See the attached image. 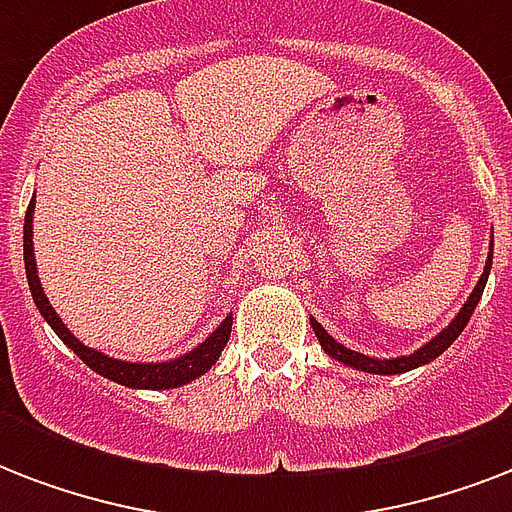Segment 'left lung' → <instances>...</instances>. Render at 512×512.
<instances>
[{
    "mask_svg": "<svg viewBox=\"0 0 512 512\" xmlns=\"http://www.w3.org/2000/svg\"><path fill=\"white\" fill-rule=\"evenodd\" d=\"M492 247H494V244H492ZM489 271H492V252H489V257H486L484 273H481V279H478L476 289L470 292L468 303L462 305V311L454 316V321L449 324V327L441 329V332H438L433 340L425 342L422 348L414 350L412 356H401V358L364 356V353H356V350L345 348L342 342H337L335 337L329 335L327 329L321 327L316 319H311V327H313V332H316V337H319L321 348L327 350L329 356L335 358V361H340V364H348V366H353V369H361V372H369V374H404V372H409V369H417V366L430 364L433 358L441 356V353H444V350L449 348V345H452V342L462 335V329L468 327L470 316H473L478 300H481V295H484V287H486V279H489Z\"/></svg>",
    "mask_w": 512,
    "mask_h": 512,
    "instance_id": "obj_1",
    "label": "left lung"
}]
</instances>
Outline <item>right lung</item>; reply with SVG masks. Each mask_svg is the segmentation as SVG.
Segmentation results:
<instances>
[{
    "label": "right lung",
    "instance_id": "add662e5",
    "mask_svg": "<svg viewBox=\"0 0 512 512\" xmlns=\"http://www.w3.org/2000/svg\"><path fill=\"white\" fill-rule=\"evenodd\" d=\"M34 199L26 209V223H23V263H26V279L28 289H31V297H34L36 308L44 316V321L50 324L52 332L66 342L68 348L74 350L76 356L82 358L84 364L90 366L92 372L103 374L108 380L119 382L124 388H146V390H170L180 388L185 382L196 380L201 374L212 369V364H217V358L223 353L225 342L231 337V324L233 316H225V321L220 327L207 337V340L196 345L193 350H188L185 356H177L172 361H159V364H135V361H119V358H111L106 353H100L95 348H87L84 342H79V337H74L68 332V327L60 321V316L55 313V308L50 305L47 295H44L42 284H39V276H36V260H34Z\"/></svg>",
    "mask_w": 512,
    "mask_h": 512
}]
</instances>
